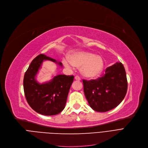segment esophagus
<instances>
[{"label": "esophagus", "instance_id": "obj_1", "mask_svg": "<svg viewBox=\"0 0 148 148\" xmlns=\"http://www.w3.org/2000/svg\"><path fill=\"white\" fill-rule=\"evenodd\" d=\"M74 79H75V80H78V81H80L81 79H80V77H79V76H78V75H76L75 77H74Z\"/></svg>", "mask_w": 148, "mask_h": 148}]
</instances>
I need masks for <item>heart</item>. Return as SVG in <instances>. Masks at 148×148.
Here are the masks:
<instances>
[{"label": "heart", "mask_w": 148, "mask_h": 148, "mask_svg": "<svg viewBox=\"0 0 148 148\" xmlns=\"http://www.w3.org/2000/svg\"><path fill=\"white\" fill-rule=\"evenodd\" d=\"M62 62L68 68L73 66L80 68L81 74L89 79L98 77L104 67V60L100 56L83 51L74 53L69 56V60L65 59Z\"/></svg>", "instance_id": "1"}]
</instances>
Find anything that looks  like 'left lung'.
I'll use <instances>...</instances> for the list:
<instances>
[{
	"instance_id": "1",
	"label": "left lung",
	"mask_w": 148,
	"mask_h": 148,
	"mask_svg": "<svg viewBox=\"0 0 148 148\" xmlns=\"http://www.w3.org/2000/svg\"><path fill=\"white\" fill-rule=\"evenodd\" d=\"M85 97L95 111L106 112L117 107L125 98L128 83L125 68L121 62L107 68L97 80H83Z\"/></svg>"
}]
</instances>
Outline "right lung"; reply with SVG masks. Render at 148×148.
<instances>
[{
    "label": "right lung",
    "mask_w": 148,
    "mask_h": 148,
    "mask_svg": "<svg viewBox=\"0 0 148 148\" xmlns=\"http://www.w3.org/2000/svg\"><path fill=\"white\" fill-rule=\"evenodd\" d=\"M49 60L62 66L61 62L41 54L30 64L23 79V88L27 101L36 112L56 115L64 109L68 92L73 82V75H58L49 82L39 83L35 77L44 60Z\"/></svg>",
    "instance_id": "obj_1"
}]
</instances>
